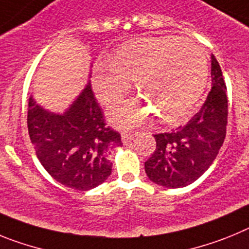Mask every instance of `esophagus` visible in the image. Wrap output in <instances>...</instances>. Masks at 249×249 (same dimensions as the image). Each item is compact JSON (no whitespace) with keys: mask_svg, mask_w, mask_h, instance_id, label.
I'll return each mask as SVG.
<instances>
[{"mask_svg":"<svg viewBox=\"0 0 249 249\" xmlns=\"http://www.w3.org/2000/svg\"><path fill=\"white\" fill-rule=\"evenodd\" d=\"M136 136H137V132H128V131L122 132V136H121V137H122L123 144L129 143V142L136 137Z\"/></svg>","mask_w":249,"mask_h":249,"instance_id":"obj_1","label":"esophagus"}]
</instances>
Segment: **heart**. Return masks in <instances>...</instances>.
Instances as JSON below:
<instances>
[{
	"mask_svg": "<svg viewBox=\"0 0 249 249\" xmlns=\"http://www.w3.org/2000/svg\"><path fill=\"white\" fill-rule=\"evenodd\" d=\"M207 74L206 52L192 39L151 37L121 47L111 62H98L93 87L101 102L109 105L128 92L131 81L136 82L142 96L109 109V120L118 126H137L155 113L172 123L186 116L201 97Z\"/></svg>",
	"mask_w": 249,
	"mask_h": 249,
	"instance_id": "b5f03b06",
	"label": "heart"
}]
</instances>
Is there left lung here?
<instances>
[{
    "instance_id": "8db88e82",
    "label": "left lung",
    "mask_w": 249,
    "mask_h": 249,
    "mask_svg": "<svg viewBox=\"0 0 249 249\" xmlns=\"http://www.w3.org/2000/svg\"><path fill=\"white\" fill-rule=\"evenodd\" d=\"M212 89L203 106L183 127L155 135L156 149L144 162L152 182L181 188L197 181L218 155L226 137L228 100L221 67L211 56Z\"/></svg>"
}]
</instances>
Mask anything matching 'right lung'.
Returning <instances> with one entry per match:
<instances>
[{
  "label": "right lung",
  "instance_id": "right-lung-1",
  "mask_svg": "<svg viewBox=\"0 0 249 249\" xmlns=\"http://www.w3.org/2000/svg\"><path fill=\"white\" fill-rule=\"evenodd\" d=\"M27 126L41 164L73 190L103 183L112 172L109 152L122 146L120 133L106 127L89 82L63 113L47 111L31 96Z\"/></svg>",
  "mask_w": 249,
  "mask_h": 249
}]
</instances>
